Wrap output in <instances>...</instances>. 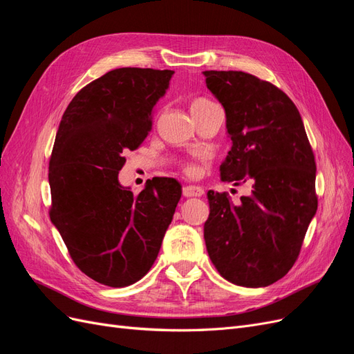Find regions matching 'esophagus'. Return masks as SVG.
<instances>
[{
	"label": "esophagus",
	"mask_w": 354,
	"mask_h": 354,
	"mask_svg": "<svg viewBox=\"0 0 354 354\" xmlns=\"http://www.w3.org/2000/svg\"><path fill=\"white\" fill-rule=\"evenodd\" d=\"M205 192H203L202 187L199 186H186L183 187V196L186 198H195V196H202Z\"/></svg>",
	"instance_id": "1"
}]
</instances>
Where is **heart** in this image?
Instances as JSON below:
<instances>
[{
	"mask_svg": "<svg viewBox=\"0 0 354 354\" xmlns=\"http://www.w3.org/2000/svg\"><path fill=\"white\" fill-rule=\"evenodd\" d=\"M211 104H214V103L211 100H208V99H203V97L195 99L194 102H192V104H190V112H195L198 109L207 108V106H211ZM181 168H183L185 174H187L190 177L198 176L199 171H201V167L198 164H195V162H185L183 165H181Z\"/></svg>",
	"mask_w": 354,
	"mask_h": 354,
	"instance_id": "b5f03b06",
	"label": "heart"
}]
</instances>
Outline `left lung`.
<instances>
[{"label":"left lung","instance_id":"1","mask_svg":"<svg viewBox=\"0 0 354 354\" xmlns=\"http://www.w3.org/2000/svg\"><path fill=\"white\" fill-rule=\"evenodd\" d=\"M207 87L226 111L232 140L223 181H251L233 205L208 192L203 238L212 264L232 283L272 285L297 261L317 209L316 160L297 106L269 81L242 71H205Z\"/></svg>","mask_w":354,"mask_h":354}]
</instances>
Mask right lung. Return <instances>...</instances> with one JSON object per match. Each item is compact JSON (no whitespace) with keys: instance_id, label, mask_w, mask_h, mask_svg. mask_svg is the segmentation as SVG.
<instances>
[{"instance_id":"right-lung-1","label":"right lung","mask_w":354,"mask_h":354,"mask_svg":"<svg viewBox=\"0 0 354 354\" xmlns=\"http://www.w3.org/2000/svg\"><path fill=\"white\" fill-rule=\"evenodd\" d=\"M173 71L120 68L85 85L62 116L50 158V218L71 259L93 281L133 285L151 270L181 198L155 177L138 195L118 173L152 128Z\"/></svg>"}]
</instances>
